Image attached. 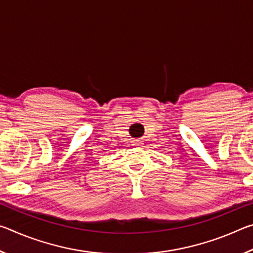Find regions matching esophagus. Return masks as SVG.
<instances>
[{
  "label": "esophagus",
  "instance_id": "obj_1",
  "mask_svg": "<svg viewBox=\"0 0 253 253\" xmlns=\"http://www.w3.org/2000/svg\"><path fill=\"white\" fill-rule=\"evenodd\" d=\"M132 143H134V145H136V146H140V145L143 144L142 140H140V139H135Z\"/></svg>",
  "mask_w": 253,
  "mask_h": 253
}]
</instances>
